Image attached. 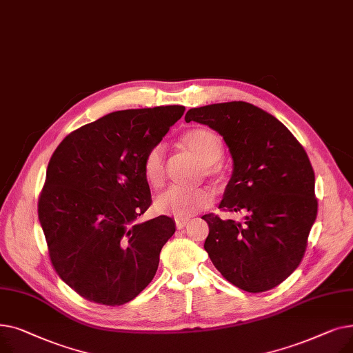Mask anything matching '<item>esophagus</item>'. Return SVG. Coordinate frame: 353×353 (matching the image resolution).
<instances>
[{"mask_svg": "<svg viewBox=\"0 0 353 353\" xmlns=\"http://www.w3.org/2000/svg\"><path fill=\"white\" fill-rule=\"evenodd\" d=\"M186 225H188V220H184V219H176V228L180 230V229H183V228H186Z\"/></svg>", "mask_w": 353, "mask_h": 353, "instance_id": "1", "label": "esophagus"}]
</instances>
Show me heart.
Wrapping results in <instances>:
<instances>
[{
    "mask_svg": "<svg viewBox=\"0 0 353 353\" xmlns=\"http://www.w3.org/2000/svg\"><path fill=\"white\" fill-rule=\"evenodd\" d=\"M183 144L205 165L206 174H214L213 164L223 156V141L220 136L209 128H193L183 136ZM143 172L152 188H161L165 174L164 147L154 145L148 150L143 161ZM213 203V194L206 189L186 190L170 188L156 199V209L161 213L172 214L177 219H188L208 209Z\"/></svg>",
    "mask_w": 353,
    "mask_h": 353,
    "instance_id": "obj_1",
    "label": "heart"
}]
</instances>
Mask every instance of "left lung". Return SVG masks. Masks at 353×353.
Returning a JSON list of instances; mask_svg holds the SVG:
<instances>
[{
	"instance_id": "left-lung-1",
	"label": "left lung",
	"mask_w": 353,
	"mask_h": 353,
	"mask_svg": "<svg viewBox=\"0 0 353 353\" xmlns=\"http://www.w3.org/2000/svg\"><path fill=\"white\" fill-rule=\"evenodd\" d=\"M188 123L223 137L233 172L219 209L242 212V221L209 213L205 250L226 281L250 293L281 285L299 266L316 220L314 173L302 144L276 117L245 101L190 108Z\"/></svg>"
}]
</instances>
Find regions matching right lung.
<instances>
[{
	"label": "right lung",
	"instance_id": "add662e5",
	"mask_svg": "<svg viewBox=\"0 0 353 353\" xmlns=\"http://www.w3.org/2000/svg\"><path fill=\"white\" fill-rule=\"evenodd\" d=\"M183 105L123 110L70 133L52 153L39 199L51 263L84 299L120 306L148 285L174 220L137 221L152 205L143 161Z\"/></svg>",
	"mask_w": 353,
	"mask_h": 353
}]
</instances>
